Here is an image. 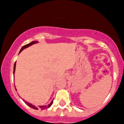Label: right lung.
Segmentation results:
<instances>
[{"label": "right lung", "instance_id": "right-lung-1", "mask_svg": "<svg viewBox=\"0 0 124 124\" xmlns=\"http://www.w3.org/2000/svg\"><path fill=\"white\" fill-rule=\"evenodd\" d=\"M37 42H38V41H32V42H30V43L28 44H26V45H25V46H23V47H22V48H21L20 51V52H22V51L24 49V48H27V47H29V46H32V45L34 44L37 43ZM16 63H14V74L15 73V70H16ZM15 89H16V91H17V89H16V87H15ZM53 101H52V102H51L49 104L47 105V106H46H46H39V108H38V107H35V106H33V105H32V104L29 103V102H27V101H24L25 103H26V104L28 105V106H29V107H31V108H33V109L38 110V109H39H39H41V110H44V109H46V108H49V107H50L51 106H52V103H53Z\"/></svg>", "mask_w": 124, "mask_h": 124}]
</instances>
